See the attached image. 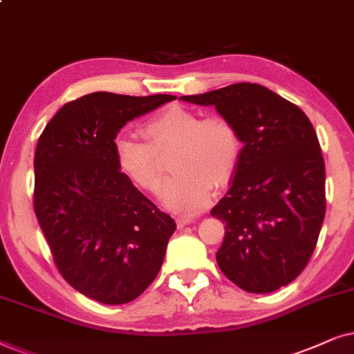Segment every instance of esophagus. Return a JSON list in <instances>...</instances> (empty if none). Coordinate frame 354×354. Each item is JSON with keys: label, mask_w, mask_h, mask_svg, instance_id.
Segmentation results:
<instances>
[{"label": "esophagus", "mask_w": 354, "mask_h": 354, "mask_svg": "<svg viewBox=\"0 0 354 354\" xmlns=\"http://www.w3.org/2000/svg\"><path fill=\"white\" fill-rule=\"evenodd\" d=\"M192 221H194V218H192V216H187V215H181V216H178V220H176L178 228H183V226L191 225Z\"/></svg>", "instance_id": "esophagus-1"}]
</instances>
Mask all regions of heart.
<instances>
[{"instance_id":"b5f03b06","label":"heart","mask_w":354,"mask_h":354,"mask_svg":"<svg viewBox=\"0 0 354 354\" xmlns=\"http://www.w3.org/2000/svg\"><path fill=\"white\" fill-rule=\"evenodd\" d=\"M147 142L118 136L113 142L116 165L128 180L142 191L155 192L162 183L158 155L174 149L171 171L165 183L163 205L174 212L197 214L212 197V185L223 186L236 171L243 152L241 134L223 116L202 120L199 113L169 106L145 122Z\"/></svg>"}]
</instances>
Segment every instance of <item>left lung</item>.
Masks as SVG:
<instances>
[{
    "label": "left lung",
    "mask_w": 354,
    "mask_h": 354,
    "mask_svg": "<svg viewBox=\"0 0 354 354\" xmlns=\"http://www.w3.org/2000/svg\"><path fill=\"white\" fill-rule=\"evenodd\" d=\"M181 100L215 106L244 144L228 192L210 212L226 230L220 270L249 293L291 283L308 266L325 216V163L309 118L251 82Z\"/></svg>",
    "instance_id": "1"
}]
</instances>
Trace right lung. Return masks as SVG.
<instances>
[{"mask_svg":"<svg viewBox=\"0 0 354 354\" xmlns=\"http://www.w3.org/2000/svg\"><path fill=\"white\" fill-rule=\"evenodd\" d=\"M174 98L88 93L66 103L39 138L37 220L63 279L98 303L126 304L142 295L176 230L120 171L113 150L126 122Z\"/></svg>","mask_w":354,"mask_h":354,"instance_id":"1","label":"right lung"}]
</instances>
